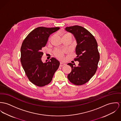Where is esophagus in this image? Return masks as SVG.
I'll use <instances>...</instances> for the list:
<instances>
[{
    "label": "esophagus",
    "mask_w": 121,
    "mask_h": 121,
    "mask_svg": "<svg viewBox=\"0 0 121 121\" xmlns=\"http://www.w3.org/2000/svg\"><path fill=\"white\" fill-rule=\"evenodd\" d=\"M65 65V63H62V62H60V66L62 67V66H63Z\"/></svg>",
    "instance_id": "esophagus-1"
}]
</instances>
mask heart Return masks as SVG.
<instances>
[{
    "mask_svg": "<svg viewBox=\"0 0 121 121\" xmlns=\"http://www.w3.org/2000/svg\"><path fill=\"white\" fill-rule=\"evenodd\" d=\"M65 52V50L56 49L54 52V55L57 58L62 59L64 57V54Z\"/></svg>",
    "mask_w": 121,
    "mask_h": 121,
    "instance_id": "heart-1",
    "label": "heart"
}]
</instances>
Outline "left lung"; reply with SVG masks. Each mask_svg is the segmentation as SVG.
Returning <instances> with one entry per match:
<instances>
[{"label":"left lung","mask_w":121,"mask_h":121,"mask_svg":"<svg viewBox=\"0 0 121 121\" xmlns=\"http://www.w3.org/2000/svg\"><path fill=\"white\" fill-rule=\"evenodd\" d=\"M65 30L73 35L77 43L75 61L79 62L67 65L71 67L68 74L69 80L76 85H82L88 82L96 73L99 60L98 44L93 35L86 28L78 25L68 27Z\"/></svg>","instance_id":"8db88e82"}]
</instances>
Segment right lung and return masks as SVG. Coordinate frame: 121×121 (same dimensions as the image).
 Wrapping results in <instances>:
<instances>
[{
    "label": "right lung",
    "mask_w": 121,
    "mask_h": 121,
    "mask_svg": "<svg viewBox=\"0 0 121 121\" xmlns=\"http://www.w3.org/2000/svg\"><path fill=\"white\" fill-rule=\"evenodd\" d=\"M60 28L40 27L32 31L22 42L21 48V62L29 80L38 86L50 83L60 63L52 57L43 63L42 49L47 44L50 35Z\"/></svg>",
    "instance_id": "right-lung-1"
}]
</instances>
